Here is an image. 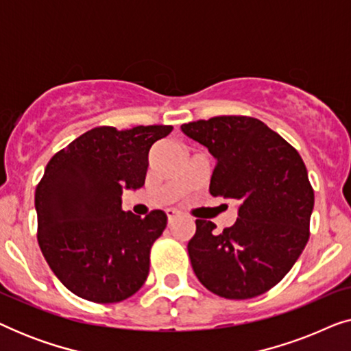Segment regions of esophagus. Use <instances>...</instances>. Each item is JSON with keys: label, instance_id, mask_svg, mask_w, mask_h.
I'll use <instances>...</instances> for the list:
<instances>
[{"label": "esophagus", "instance_id": "34e87169", "mask_svg": "<svg viewBox=\"0 0 351 351\" xmlns=\"http://www.w3.org/2000/svg\"><path fill=\"white\" fill-rule=\"evenodd\" d=\"M167 222H169V225L171 223H174L177 219H180L182 217V214L180 213H177V210H172V209H169L167 210Z\"/></svg>", "mask_w": 351, "mask_h": 351}]
</instances>
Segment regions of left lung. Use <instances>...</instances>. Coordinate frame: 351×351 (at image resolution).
<instances>
[{"mask_svg": "<svg viewBox=\"0 0 351 351\" xmlns=\"http://www.w3.org/2000/svg\"><path fill=\"white\" fill-rule=\"evenodd\" d=\"M215 158L209 191L239 203L223 232L196 220L191 267L206 289L225 299H252L287 275L310 238L313 186L299 152L261 119L241 114L182 124Z\"/></svg>", "mask_w": 351, "mask_h": 351, "instance_id": "8db88e82", "label": "left lung"}]
</instances>
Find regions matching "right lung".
I'll use <instances>...</instances> for the list:
<instances>
[{"instance_id":"1","label":"right lung","mask_w":351,"mask_h":351,"mask_svg":"<svg viewBox=\"0 0 351 351\" xmlns=\"http://www.w3.org/2000/svg\"><path fill=\"white\" fill-rule=\"evenodd\" d=\"M172 126L118 131L99 126L47 162L35 191L38 244L66 289L95 304L136 294L150 270V249L165 232L160 209L145 217L124 213V189L145 184L148 152Z\"/></svg>"}]
</instances>
